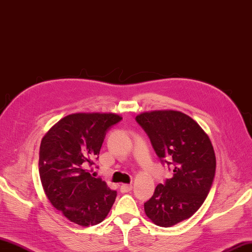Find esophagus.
Listing matches in <instances>:
<instances>
[{
	"instance_id": "esophagus-1",
	"label": "esophagus",
	"mask_w": 252,
	"mask_h": 252,
	"mask_svg": "<svg viewBox=\"0 0 252 252\" xmlns=\"http://www.w3.org/2000/svg\"><path fill=\"white\" fill-rule=\"evenodd\" d=\"M120 190H121V192H124V193L130 192V191L132 190V185H126V184L121 185V187H120Z\"/></svg>"
}]
</instances>
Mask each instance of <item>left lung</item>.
I'll list each match as a JSON object with an SVG mask.
<instances>
[{
  "label": "left lung",
  "mask_w": 252,
  "mask_h": 252,
  "mask_svg": "<svg viewBox=\"0 0 252 252\" xmlns=\"http://www.w3.org/2000/svg\"><path fill=\"white\" fill-rule=\"evenodd\" d=\"M136 121L158 157L173 164V177L158 185L144 204L155 224L169 227L190 218L205 201L216 172L214 147L197 122L178 110L145 112Z\"/></svg>",
  "instance_id": "left-lung-1"
}]
</instances>
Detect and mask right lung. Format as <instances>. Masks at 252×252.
<instances>
[{
    "label": "right lung",
    "instance_id": "add662e5",
    "mask_svg": "<svg viewBox=\"0 0 252 252\" xmlns=\"http://www.w3.org/2000/svg\"><path fill=\"white\" fill-rule=\"evenodd\" d=\"M122 117L113 113H76L64 117L45 134L38 171L51 205L74 223H101L114 205L117 192L86 169L99 155L110 126Z\"/></svg>",
    "mask_w": 252,
    "mask_h": 252
}]
</instances>
